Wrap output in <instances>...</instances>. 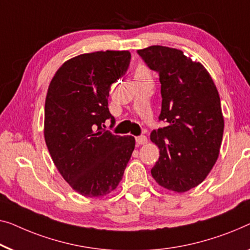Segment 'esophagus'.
I'll use <instances>...</instances> for the list:
<instances>
[{"label": "esophagus", "instance_id": "34e87169", "mask_svg": "<svg viewBox=\"0 0 250 250\" xmlns=\"http://www.w3.org/2000/svg\"><path fill=\"white\" fill-rule=\"evenodd\" d=\"M135 141H136L137 146H142V144L147 143V137L146 135H140L136 137Z\"/></svg>", "mask_w": 250, "mask_h": 250}]
</instances>
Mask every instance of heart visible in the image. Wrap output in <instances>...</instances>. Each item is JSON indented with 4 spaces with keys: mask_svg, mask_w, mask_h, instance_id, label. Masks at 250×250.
Here are the masks:
<instances>
[{
    "mask_svg": "<svg viewBox=\"0 0 250 250\" xmlns=\"http://www.w3.org/2000/svg\"><path fill=\"white\" fill-rule=\"evenodd\" d=\"M142 75H146V71L143 66H140L136 71V78L137 77H142Z\"/></svg>",
    "mask_w": 250,
    "mask_h": 250,
    "instance_id": "1",
    "label": "heart"
}]
</instances>
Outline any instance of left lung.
Wrapping results in <instances>:
<instances>
[{"mask_svg":"<svg viewBox=\"0 0 250 250\" xmlns=\"http://www.w3.org/2000/svg\"><path fill=\"white\" fill-rule=\"evenodd\" d=\"M137 54L161 83L159 121L166 126L150 135L160 149L152 177L169 190L187 191L203 182L219 157L224 128L219 92L203 65L182 50L154 45Z\"/></svg>","mask_w":250,"mask_h":250,"instance_id":"1","label":"left lung"}]
</instances>
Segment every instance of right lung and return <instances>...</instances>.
<instances>
[{
	"instance_id": "right-lung-1",
	"label": "right lung",
	"mask_w": 250,
	"mask_h": 250,
	"mask_svg": "<svg viewBox=\"0 0 250 250\" xmlns=\"http://www.w3.org/2000/svg\"><path fill=\"white\" fill-rule=\"evenodd\" d=\"M127 50L82 54L50 81L45 101V141L56 168L75 191L99 197L118 186L135 147L133 136L115 135L104 123L113 83L126 73Z\"/></svg>"
}]
</instances>
